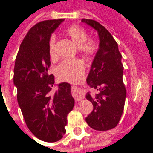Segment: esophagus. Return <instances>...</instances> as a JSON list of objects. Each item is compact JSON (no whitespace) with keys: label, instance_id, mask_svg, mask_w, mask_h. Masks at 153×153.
<instances>
[{"label":"esophagus","instance_id":"34e87169","mask_svg":"<svg viewBox=\"0 0 153 153\" xmlns=\"http://www.w3.org/2000/svg\"><path fill=\"white\" fill-rule=\"evenodd\" d=\"M74 97L76 101H80L83 98V92L79 88H75L74 91Z\"/></svg>","mask_w":153,"mask_h":153}]
</instances>
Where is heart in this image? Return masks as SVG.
<instances>
[{"label": "heart", "instance_id": "b5f03b06", "mask_svg": "<svg viewBox=\"0 0 153 153\" xmlns=\"http://www.w3.org/2000/svg\"><path fill=\"white\" fill-rule=\"evenodd\" d=\"M65 33L74 45L80 47L84 55L91 56L96 52L97 45L93 40H88L87 32L80 26L73 25L65 30ZM56 38L51 36L48 42L49 56L53 58L56 56ZM85 66L81 60H64L56 67V74L61 80L69 82H78L83 78Z\"/></svg>", "mask_w": 153, "mask_h": 153}]
</instances>
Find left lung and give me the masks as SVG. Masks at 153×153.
<instances>
[{"instance_id": "8db88e82", "label": "left lung", "mask_w": 153, "mask_h": 153, "mask_svg": "<svg viewBox=\"0 0 153 153\" xmlns=\"http://www.w3.org/2000/svg\"><path fill=\"white\" fill-rule=\"evenodd\" d=\"M82 22L95 29L99 37V48L87 77L88 84L99 92L94 97L86 94L93 109L85 120L93 129L106 131L118 125L125 106L122 56L117 42L104 26L93 19H83Z\"/></svg>"}]
</instances>
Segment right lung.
I'll use <instances>...</instances> for the list:
<instances>
[{"mask_svg": "<svg viewBox=\"0 0 153 153\" xmlns=\"http://www.w3.org/2000/svg\"><path fill=\"white\" fill-rule=\"evenodd\" d=\"M63 21L45 20L32 27L19 47L14 69V84L25 123L35 137L47 143L63 138L67 115L74 105L70 83H59L52 92L55 78L48 73L49 39Z\"/></svg>", "mask_w": 153, "mask_h": 153, "instance_id": "1", "label": "right lung"}]
</instances>
